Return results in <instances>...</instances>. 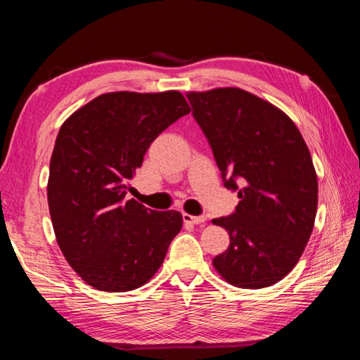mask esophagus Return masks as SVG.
Here are the masks:
<instances>
[{"label": "esophagus", "mask_w": 360, "mask_h": 360, "mask_svg": "<svg viewBox=\"0 0 360 360\" xmlns=\"http://www.w3.org/2000/svg\"><path fill=\"white\" fill-rule=\"evenodd\" d=\"M182 219H184L186 224H192V225L203 224L206 221L203 216H192V214H187V212H184V214H182Z\"/></svg>", "instance_id": "34e87169"}]
</instances>
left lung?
<instances>
[{"mask_svg":"<svg viewBox=\"0 0 360 360\" xmlns=\"http://www.w3.org/2000/svg\"><path fill=\"white\" fill-rule=\"evenodd\" d=\"M187 98L224 186L240 198L233 214L212 219L230 236L212 265L236 288L276 284L297 265L314 227L318 176L308 146L288 114L246 90L212 89Z\"/></svg>","mask_w":360,"mask_h":360,"instance_id":"obj_1","label":"left lung"}]
</instances>
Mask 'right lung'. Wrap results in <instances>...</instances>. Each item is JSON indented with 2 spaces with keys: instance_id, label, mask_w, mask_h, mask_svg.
Here are the masks:
<instances>
[{
  "instance_id": "add662e5",
  "label": "right lung",
  "mask_w": 360,
  "mask_h": 360,
  "mask_svg": "<svg viewBox=\"0 0 360 360\" xmlns=\"http://www.w3.org/2000/svg\"><path fill=\"white\" fill-rule=\"evenodd\" d=\"M191 112L178 90L111 92L79 108L60 127L47 202L60 249L92 288L127 292L144 285L179 233L178 211L125 200L150 143Z\"/></svg>"
}]
</instances>
